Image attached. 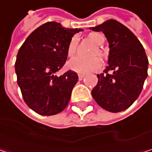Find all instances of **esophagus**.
I'll return each mask as SVG.
<instances>
[{
  "label": "esophagus",
  "mask_w": 152,
  "mask_h": 152,
  "mask_svg": "<svg viewBox=\"0 0 152 152\" xmlns=\"http://www.w3.org/2000/svg\"><path fill=\"white\" fill-rule=\"evenodd\" d=\"M83 77H84V75H83V74H78V79H79V80H82Z\"/></svg>",
  "instance_id": "obj_1"
}]
</instances>
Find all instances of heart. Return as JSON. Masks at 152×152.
Here are the masks:
<instances>
[{
  "instance_id": "obj_1",
  "label": "heart",
  "mask_w": 152,
  "mask_h": 152,
  "mask_svg": "<svg viewBox=\"0 0 152 152\" xmlns=\"http://www.w3.org/2000/svg\"><path fill=\"white\" fill-rule=\"evenodd\" d=\"M88 39L91 40L96 46H101L105 41L104 36L97 32L90 33L88 35ZM76 46H77V39L76 38H73L70 40L67 48V53L69 57L75 54ZM96 53H98V54L99 55L102 54V52L100 49H98ZM100 67H101V61L98 57L83 58L80 56H76L69 61V68L71 70L77 73H81V74H87L92 71H96L99 69Z\"/></svg>"
}]
</instances>
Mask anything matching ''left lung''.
<instances>
[{
    "instance_id": "left-lung-1",
    "label": "left lung",
    "mask_w": 152,
    "mask_h": 152,
    "mask_svg": "<svg viewBox=\"0 0 152 152\" xmlns=\"http://www.w3.org/2000/svg\"><path fill=\"white\" fill-rule=\"evenodd\" d=\"M109 43L108 66L98 75L91 95L98 105L108 112H121L139 97L148 76V58L134 33L116 20L109 19L96 27ZM113 71V73H109Z\"/></svg>"
}]
</instances>
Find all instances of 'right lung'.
Returning <instances> with one entry per match:
<instances>
[{
  "label": "right lung",
  "mask_w": 152,
  "mask_h": 152,
  "mask_svg": "<svg viewBox=\"0 0 152 152\" xmlns=\"http://www.w3.org/2000/svg\"><path fill=\"white\" fill-rule=\"evenodd\" d=\"M82 31L48 22L33 31L20 47L15 63L17 83L24 102L37 113L57 114L68 106L78 76L71 70L61 76L54 73L67 61L72 37Z\"/></svg>",
  "instance_id": "obj_1"
}]
</instances>
